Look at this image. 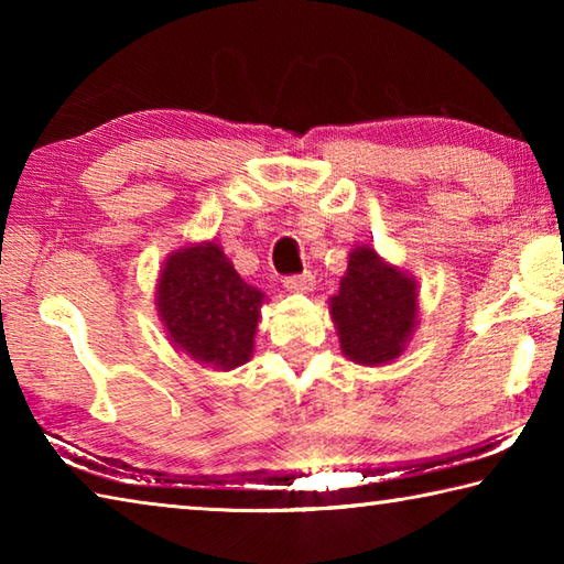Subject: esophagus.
<instances>
[{"label": "esophagus", "instance_id": "1", "mask_svg": "<svg viewBox=\"0 0 564 564\" xmlns=\"http://www.w3.org/2000/svg\"><path fill=\"white\" fill-rule=\"evenodd\" d=\"M313 285H316V279H313L311 271L293 273V275H285V279H283V289L291 291V293H308V291H313Z\"/></svg>", "mask_w": 564, "mask_h": 564}]
</instances>
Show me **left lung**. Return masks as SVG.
<instances>
[{
	"mask_svg": "<svg viewBox=\"0 0 564 564\" xmlns=\"http://www.w3.org/2000/svg\"><path fill=\"white\" fill-rule=\"evenodd\" d=\"M415 281L383 263L373 248H352L338 295L330 299L340 348L362 366L400 356L415 328Z\"/></svg>",
	"mask_w": 564,
	"mask_h": 564,
	"instance_id": "left-lung-1",
	"label": "left lung"
}]
</instances>
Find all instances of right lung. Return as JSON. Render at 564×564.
Masks as SVG:
<instances>
[{"label": "right lung", "instance_id": "add662e5", "mask_svg": "<svg viewBox=\"0 0 564 564\" xmlns=\"http://www.w3.org/2000/svg\"><path fill=\"white\" fill-rule=\"evenodd\" d=\"M156 293L169 340L186 356L218 370L251 358L263 293L236 273L216 243L171 253Z\"/></svg>", "mask_w": 564, "mask_h": 564}]
</instances>
